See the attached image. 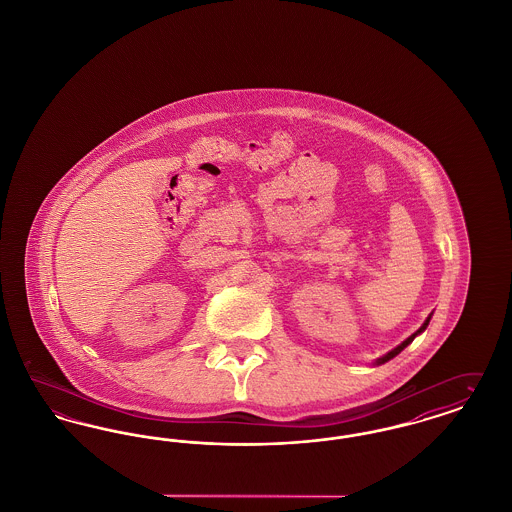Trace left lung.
I'll list each match as a JSON object with an SVG mask.
<instances>
[{
  "label": "left lung",
  "instance_id": "1",
  "mask_svg": "<svg viewBox=\"0 0 512 512\" xmlns=\"http://www.w3.org/2000/svg\"><path fill=\"white\" fill-rule=\"evenodd\" d=\"M430 318H432V315H428V318L424 320V324H422V326H420V328H418V330H416L414 334H411V336H409L407 340L403 341V343H399V345H397L395 349H391V351H388V353H386L384 357L376 359V363H374V365H384V363H388V361H391V359H393L395 355H399V353H401V351H403V349H405V347H407V345H409V343H411V341H413L414 338L418 336V334H422V332H424V330L428 328V324H430Z\"/></svg>",
  "mask_w": 512,
  "mask_h": 512
}]
</instances>
